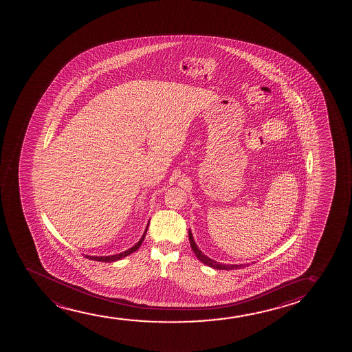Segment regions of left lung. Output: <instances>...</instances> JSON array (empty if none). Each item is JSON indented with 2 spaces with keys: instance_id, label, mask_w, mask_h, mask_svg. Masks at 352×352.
Instances as JSON below:
<instances>
[{
  "instance_id": "obj_1",
  "label": "left lung",
  "mask_w": 352,
  "mask_h": 352,
  "mask_svg": "<svg viewBox=\"0 0 352 352\" xmlns=\"http://www.w3.org/2000/svg\"><path fill=\"white\" fill-rule=\"evenodd\" d=\"M188 239H190V245H191V249H192L193 252H195V255L197 257L198 260L203 262L204 265H209V267H212V268H215V270H238V268H241V267H244V265H221L220 262H217V261L212 260V258H209L208 256L204 255L202 251L198 249V246L196 245V243L193 241L192 233L188 231Z\"/></svg>"
}]
</instances>
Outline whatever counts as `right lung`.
Listing matches in <instances>:
<instances>
[{
    "instance_id": "right-lung-1",
    "label": "right lung",
    "mask_w": 352,
    "mask_h": 352,
    "mask_svg": "<svg viewBox=\"0 0 352 352\" xmlns=\"http://www.w3.org/2000/svg\"><path fill=\"white\" fill-rule=\"evenodd\" d=\"M146 230H148V227H146ZM146 230H145L144 233H143V236L140 238V241L135 244V246H132L131 249L129 250L124 251V252H121V254H118V255L113 256H85L89 260L98 261V262H114V261L120 260L122 257H125V256H129L132 252H135L137 249H140V246L142 245V243L144 241L145 234H146Z\"/></svg>"
}]
</instances>
